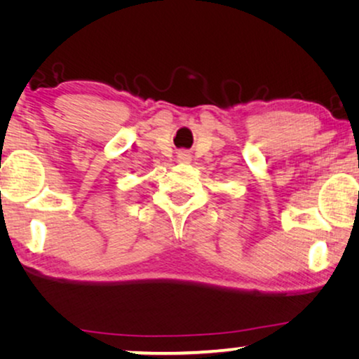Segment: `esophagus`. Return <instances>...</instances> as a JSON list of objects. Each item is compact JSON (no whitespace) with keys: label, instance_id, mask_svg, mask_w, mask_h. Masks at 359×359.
<instances>
[{"label":"esophagus","instance_id":"1","mask_svg":"<svg viewBox=\"0 0 359 359\" xmlns=\"http://www.w3.org/2000/svg\"><path fill=\"white\" fill-rule=\"evenodd\" d=\"M191 158H193V155H191L188 150H180L178 155H176V160H178L180 163H189Z\"/></svg>","mask_w":359,"mask_h":359}]
</instances>
